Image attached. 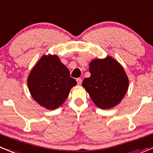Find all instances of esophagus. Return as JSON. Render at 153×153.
I'll return each mask as SVG.
<instances>
[{
	"label": "esophagus",
	"instance_id": "1",
	"mask_svg": "<svg viewBox=\"0 0 153 153\" xmlns=\"http://www.w3.org/2000/svg\"><path fill=\"white\" fill-rule=\"evenodd\" d=\"M77 83H78V85H81V83H82V80H81V78H77Z\"/></svg>",
	"mask_w": 153,
	"mask_h": 153
}]
</instances>
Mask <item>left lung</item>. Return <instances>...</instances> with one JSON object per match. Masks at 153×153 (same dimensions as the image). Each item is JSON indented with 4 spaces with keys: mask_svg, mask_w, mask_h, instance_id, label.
Instances as JSON below:
<instances>
[{
    "mask_svg": "<svg viewBox=\"0 0 153 153\" xmlns=\"http://www.w3.org/2000/svg\"><path fill=\"white\" fill-rule=\"evenodd\" d=\"M90 77L82 87L93 103L102 109H110L120 103L128 88V78L120 63L111 56L94 59L89 65Z\"/></svg>",
    "mask_w": 153,
    "mask_h": 153,
    "instance_id": "1",
    "label": "left lung"
}]
</instances>
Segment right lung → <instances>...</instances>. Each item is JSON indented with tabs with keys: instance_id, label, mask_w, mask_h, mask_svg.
<instances>
[{
	"instance_id": "add662e5",
	"label": "right lung",
	"mask_w": 153,
	"mask_h": 153,
	"mask_svg": "<svg viewBox=\"0 0 153 153\" xmlns=\"http://www.w3.org/2000/svg\"><path fill=\"white\" fill-rule=\"evenodd\" d=\"M77 84L69 69L57 55H43L31 69L27 78L29 91L34 100L48 110H54L67 99Z\"/></svg>"
}]
</instances>
